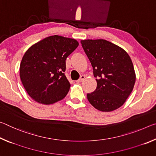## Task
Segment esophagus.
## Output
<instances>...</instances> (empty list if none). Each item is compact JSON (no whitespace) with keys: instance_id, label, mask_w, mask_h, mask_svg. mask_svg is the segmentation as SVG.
<instances>
[{"instance_id":"esophagus-1","label":"esophagus","mask_w":156,"mask_h":156,"mask_svg":"<svg viewBox=\"0 0 156 156\" xmlns=\"http://www.w3.org/2000/svg\"><path fill=\"white\" fill-rule=\"evenodd\" d=\"M84 78H85V76H84V75H82V76H80V78H79L78 80H76V83H81V82H83V80L84 79Z\"/></svg>"}]
</instances>
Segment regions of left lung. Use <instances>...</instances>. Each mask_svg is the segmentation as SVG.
I'll return each mask as SVG.
<instances>
[{
    "label": "left lung",
    "instance_id": "obj_1",
    "mask_svg": "<svg viewBox=\"0 0 156 156\" xmlns=\"http://www.w3.org/2000/svg\"><path fill=\"white\" fill-rule=\"evenodd\" d=\"M90 61L96 90L87 94L92 106L102 112H112L125 103L133 90L136 74L130 57L125 50L103 39L81 41Z\"/></svg>",
    "mask_w": 156,
    "mask_h": 156
}]
</instances>
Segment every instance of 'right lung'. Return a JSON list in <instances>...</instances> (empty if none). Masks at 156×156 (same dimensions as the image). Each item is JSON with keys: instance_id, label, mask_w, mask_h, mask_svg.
Instances as JSON below:
<instances>
[{"instance_id": "1", "label": "right lung", "mask_w": 156, "mask_h": 156, "mask_svg": "<svg viewBox=\"0 0 156 156\" xmlns=\"http://www.w3.org/2000/svg\"><path fill=\"white\" fill-rule=\"evenodd\" d=\"M78 44L75 39L55 35L34 44L25 52L20 77L31 98L44 105L64 98L71 86L65 74V60Z\"/></svg>"}]
</instances>
